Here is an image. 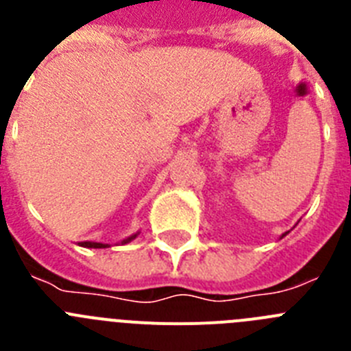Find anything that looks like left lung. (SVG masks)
Returning a JSON list of instances; mask_svg holds the SVG:
<instances>
[{
    "label": "left lung",
    "mask_w": 351,
    "mask_h": 351,
    "mask_svg": "<svg viewBox=\"0 0 351 351\" xmlns=\"http://www.w3.org/2000/svg\"><path fill=\"white\" fill-rule=\"evenodd\" d=\"M287 234H288V232H287ZM287 234H283V235H287ZM283 235H281V237H283Z\"/></svg>",
    "instance_id": "obj_1"
}]
</instances>
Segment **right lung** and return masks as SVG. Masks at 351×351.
<instances>
[{"instance_id":"1","label":"right lung","mask_w":351,"mask_h":351,"mask_svg":"<svg viewBox=\"0 0 351 351\" xmlns=\"http://www.w3.org/2000/svg\"><path fill=\"white\" fill-rule=\"evenodd\" d=\"M137 237V234L135 235H132V237H128V239H125V241H123V244H126V243H130V241H133V239ZM80 246H84V247H108V244H104V243H91V241H84V243H79Z\"/></svg>"}]
</instances>
